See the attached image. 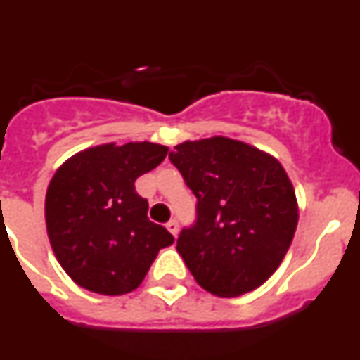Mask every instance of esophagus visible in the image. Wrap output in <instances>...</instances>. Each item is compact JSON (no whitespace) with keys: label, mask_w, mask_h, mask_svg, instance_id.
<instances>
[{"label":"esophagus","mask_w":360,"mask_h":360,"mask_svg":"<svg viewBox=\"0 0 360 360\" xmlns=\"http://www.w3.org/2000/svg\"><path fill=\"white\" fill-rule=\"evenodd\" d=\"M165 227H167V231H169L171 234H173V236H176L178 231H180V229H178V221H176V219H169Z\"/></svg>","instance_id":"esophagus-1"}]
</instances>
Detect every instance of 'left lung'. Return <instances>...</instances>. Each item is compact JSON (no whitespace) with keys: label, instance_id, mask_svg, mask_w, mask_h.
I'll use <instances>...</instances> for the list:
<instances>
[{"label":"left lung","instance_id":"8db88e82","mask_svg":"<svg viewBox=\"0 0 360 360\" xmlns=\"http://www.w3.org/2000/svg\"><path fill=\"white\" fill-rule=\"evenodd\" d=\"M169 160L198 198L196 224L176 241L196 283L219 297L262 287L287 256L299 219L278 158L218 135L174 146Z\"/></svg>","mask_w":360,"mask_h":360}]
</instances>
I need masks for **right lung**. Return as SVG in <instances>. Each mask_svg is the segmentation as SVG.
I'll list each match as a JSON object with an SVG mask.
<instances>
[{
    "mask_svg": "<svg viewBox=\"0 0 360 360\" xmlns=\"http://www.w3.org/2000/svg\"><path fill=\"white\" fill-rule=\"evenodd\" d=\"M169 148L128 142L82 149L63 162L46 189V232L73 283L103 295L135 290L158 250L174 241L148 218L135 180L155 169Z\"/></svg>",
    "mask_w": 360,
    "mask_h": 360,
    "instance_id": "right-lung-1",
    "label": "right lung"
}]
</instances>
